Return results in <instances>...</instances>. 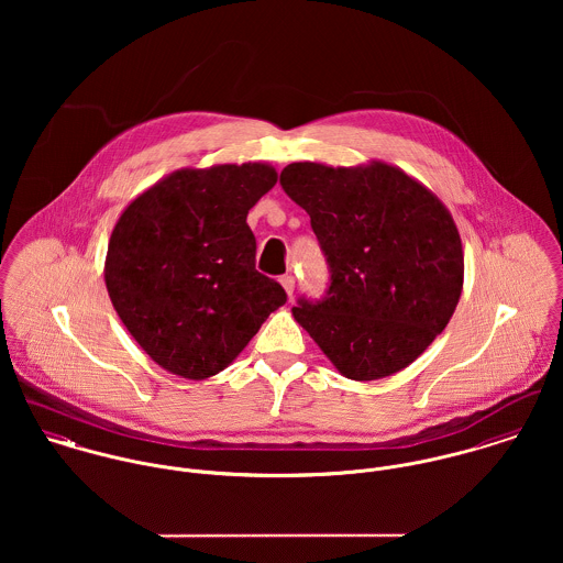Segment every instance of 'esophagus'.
Wrapping results in <instances>:
<instances>
[{"label": "esophagus", "instance_id": "34e87169", "mask_svg": "<svg viewBox=\"0 0 563 563\" xmlns=\"http://www.w3.org/2000/svg\"><path fill=\"white\" fill-rule=\"evenodd\" d=\"M279 284L284 286L286 295H288V297H292V292H295V277H292V275H284V277L279 279Z\"/></svg>", "mask_w": 563, "mask_h": 563}]
</instances>
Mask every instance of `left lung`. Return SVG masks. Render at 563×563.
I'll return each instance as SVG.
<instances>
[{
	"label": "left lung",
	"mask_w": 563,
	"mask_h": 563,
	"mask_svg": "<svg viewBox=\"0 0 563 563\" xmlns=\"http://www.w3.org/2000/svg\"><path fill=\"white\" fill-rule=\"evenodd\" d=\"M284 192L301 206L331 284L292 317L340 375L375 382L407 368L449 324L464 288V249L449 208L388 162H292Z\"/></svg>",
	"instance_id": "obj_1"
}]
</instances>
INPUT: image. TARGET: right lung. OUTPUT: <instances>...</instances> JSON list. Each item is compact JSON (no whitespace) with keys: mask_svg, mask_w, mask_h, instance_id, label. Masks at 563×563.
Wrapping results in <instances>:
<instances>
[{"mask_svg":"<svg viewBox=\"0 0 563 563\" xmlns=\"http://www.w3.org/2000/svg\"><path fill=\"white\" fill-rule=\"evenodd\" d=\"M277 181L266 162L177 168L121 212L103 279L119 319L164 371L201 382L225 371L284 288L255 271L249 210Z\"/></svg>","mask_w":563,"mask_h":563,"instance_id":"add662e5","label":"right lung"}]
</instances>
